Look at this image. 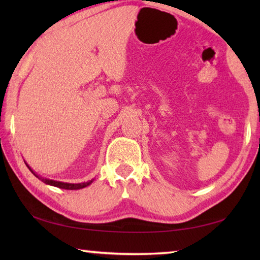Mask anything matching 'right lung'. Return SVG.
<instances>
[{"label": "right lung", "mask_w": 260, "mask_h": 260, "mask_svg": "<svg viewBox=\"0 0 260 260\" xmlns=\"http://www.w3.org/2000/svg\"><path fill=\"white\" fill-rule=\"evenodd\" d=\"M25 164H26V162H25ZM26 166H27L30 172H32L35 175V177L40 179L42 182H45L47 184H50V186H54V187H57V188H60V189H68V190H77V189H81V188H85L87 186H89V184L93 182V180H89V181L81 182V183H68V182H61V181H55V180H49V179L39 177L38 174H35V172H33V170L30 169V167L27 164H26Z\"/></svg>", "instance_id": "obj_1"}]
</instances>
